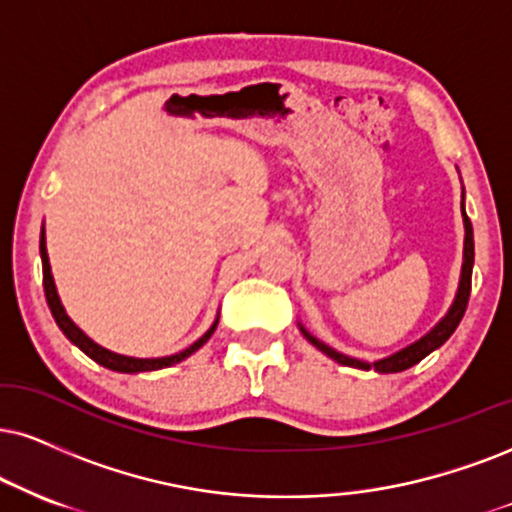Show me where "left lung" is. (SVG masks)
<instances>
[{"mask_svg":"<svg viewBox=\"0 0 512 512\" xmlns=\"http://www.w3.org/2000/svg\"><path fill=\"white\" fill-rule=\"evenodd\" d=\"M463 220H465V251H463V273H460L458 296H456V301H453L451 311L446 313V318L441 320V323L434 327L430 334H425V337H422L420 342L410 344L403 351L394 353V356H389V358H382V361H377V363H365V361H356V358H349V356H344V353L330 349V346H327V344L318 342V339H315L313 334H308L306 330H301V332H304V337L313 346H318L320 351L327 353V356L334 358V361H337V363L349 365V368H361V370L401 372V370L410 368V365L420 363L425 356H430L434 349H439V346L444 344L453 332H456L458 323H460V320H463V315H465V308H468L470 289H472V263H475V239H472V223H470L468 213H465V208H463Z\"/></svg>","mask_w":512,"mask_h":512,"instance_id":"obj_1","label":"left lung"}]
</instances>
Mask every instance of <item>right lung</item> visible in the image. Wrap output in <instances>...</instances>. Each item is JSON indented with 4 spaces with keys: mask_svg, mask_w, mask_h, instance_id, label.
Returning a JSON list of instances; mask_svg holds the SVG:
<instances>
[{
    "mask_svg": "<svg viewBox=\"0 0 512 512\" xmlns=\"http://www.w3.org/2000/svg\"><path fill=\"white\" fill-rule=\"evenodd\" d=\"M40 254H42V282H44V296H47V304H49V311H52L56 325L61 327V332L66 334L71 342L78 346L80 351H85L87 356L92 358V361H97L99 365H104V368L109 370H116V372H147V370H161V368H168V365L173 363H180L185 361L187 356H192L194 351L199 349V346H204L208 342V337H211L213 332H216V325L218 320L213 323L211 330H208L204 337L197 339L189 349L175 353V356H166V358H128V356H118V353L113 351H106L102 349L99 344H94L90 337H87L85 332L78 330V327L73 325V320L68 318L66 311H63L61 301H59V294H56V287H54V277H52V268H49V258H47V246H44V227H42V237H40Z\"/></svg>",
    "mask_w": 512,
    "mask_h": 512,
    "instance_id": "add662e5",
    "label": "right lung"
}]
</instances>
